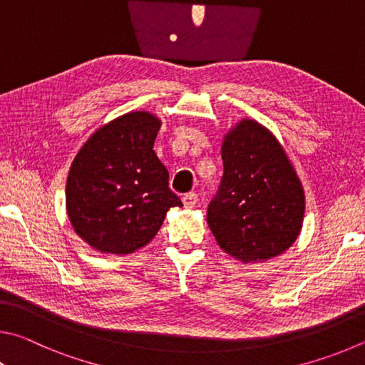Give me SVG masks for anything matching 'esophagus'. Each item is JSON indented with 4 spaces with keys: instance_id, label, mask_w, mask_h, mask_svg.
Listing matches in <instances>:
<instances>
[{
    "instance_id": "obj_1",
    "label": "esophagus",
    "mask_w": 365,
    "mask_h": 365,
    "mask_svg": "<svg viewBox=\"0 0 365 365\" xmlns=\"http://www.w3.org/2000/svg\"><path fill=\"white\" fill-rule=\"evenodd\" d=\"M197 202H199V195L195 192H187L182 195V203L186 208H194Z\"/></svg>"
}]
</instances>
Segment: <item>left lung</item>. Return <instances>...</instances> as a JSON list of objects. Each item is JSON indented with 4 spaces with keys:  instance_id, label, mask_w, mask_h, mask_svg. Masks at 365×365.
Listing matches in <instances>:
<instances>
[{
    "instance_id": "8db88e82",
    "label": "left lung",
    "mask_w": 365,
    "mask_h": 365,
    "mask_svg": "<svg viewBox=\"0 0 365 365\" xmlns=\"http://www.w3.org/2000/svg\"><path fill=\"white\" fill-rule=\"evenodd\" d=\"M221 186L207 222L218 245L242 263L279 257L295 244L304 218V190L277 138L242 118L222 138Z\"/></svg>"
}]
</instances>
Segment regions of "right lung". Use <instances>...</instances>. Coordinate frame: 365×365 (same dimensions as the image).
Returning <instances> with one entry per match:
<instances>
[{"mask_svg":"<svg viewBox=\"0 0 365 365\" xmlns=\"http://www.w3.org/2000/svg\"><path fill=\"white\" fill-rule=\"evenodd\" d=\"M160 126L162 120L150 112L120 115L98 128L75 155L67 176V215L93 250L134 253L155 237L170 208L182 207L153 152Z\"/></svg>","mask_w":365,"mask_h":365,"instance_id":"add662e5","label":"right lung"}]
</instances>
